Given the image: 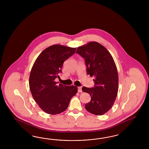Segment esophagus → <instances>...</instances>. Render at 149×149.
Returning a JSON list of instances; mask_svg holds the SVG:
<instances>
[{"label":"esophagus","instance_id":"1","mask_svg":"<svg viewBox=\"0 0 149 149\" xmlns=\"http://www.w3.org/2000/svg\"><path fill=\"white\" fill-rule=\"evenodd\" d=\"M78 92H82V87H78Z\"/></svg>","mask_w":149,"mask_h":149}]
</instances>
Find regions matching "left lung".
Listing matches in <instances>:
<instances>
[{"mask_svg":"<svg viewBox=\"0 0 149 149\" xmlns=\"http://www.w3.org/2000/svg\"><path fill=\"white\" fill-rule=\"evenodd\" d=\"M76 52L85 58L87 74L95 77L93 87L82 88L91 97L85 108L94 115H102L112 107L117 97L118 77L114 60L108 50L95 41L78 47Z\"/></svg>","mask_w":149,"mask_h":149,"instance_id":"8db88e82","label":"left lung"}]
</instances>
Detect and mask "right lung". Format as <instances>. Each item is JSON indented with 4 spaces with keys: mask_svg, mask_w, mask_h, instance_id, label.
Wrapping results in <instances>:
<instances>
[{
    "mask_svg": "<svg viewBox=\"0 0 149 149\" xmlns=\"http://www.w3.org/2000/svg\"><path fill=\"white\" fill-rule=\"evenodd\" d=\"M76 47L54 45L45 49L37 57L29 79V88L34 100L45 113L56 115L67 108L77 87L57 85L64 62L74 54Z\"/></svg>",
    "mask_w": 149,
    "mask_h": 149,
    "instance_id": "obj_1",
    "label": "right lung"
}]
</instances>
